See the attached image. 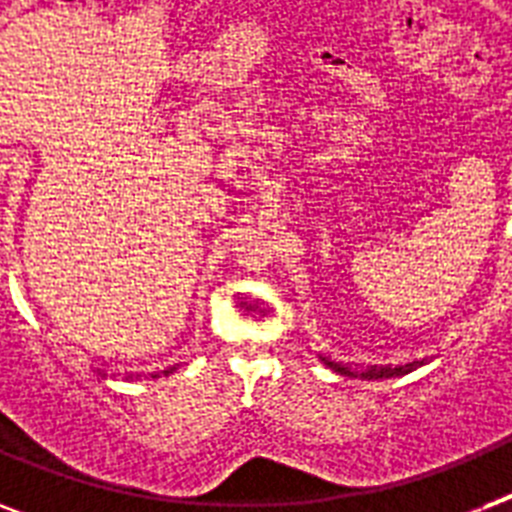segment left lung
Wrapping results in <instances>:
<instances>
[{
  "label": "left lung",
  "instance_id": "left-lung-1",
  "mask_svg": "<svg viewBox=\"0 0 512 512\" xmlns=\"http://www.w3.org/2000/svg\"><path fill=\"white\" fill-rule=\"evenodd\" d=\"M324 361H327V358H324ZM327 364L332 366L335 372H340V374H350V377H353V374H358V372H350L348 366H342V364H332V361H327ZM414 366H417V364L396 366V369H390V366H380V369H377V366H372V369H366V372H361V377H369V380H372V377H396V374L412 372Z\"/></svg>",
  "mask_w": 512,
  "mask_h": 512
}]
</instances>
